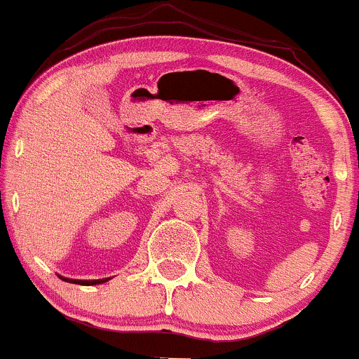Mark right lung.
<instances>
[{
	"label": "right lung",
	"mask_w": 359,
	"mask_h": 359,
	"mask_svg": "<svg viewBox=\"0 0 359 359\" xmlns=\"http://www.w3.org/2000/svg\"><path fill=\"white\" fill-rule=\"evenodd\" d=\"M60 278L65 282H72V284H79V285H96V284H103V282L108 280V278H97V280H75V278H65V277H60Z\"/></svg>",
	"instance_id": "right-lung-1"
}]
</instances>
